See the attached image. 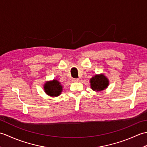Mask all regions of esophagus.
I'll use <instances>...</instances> for the list:
<instances>
[{
    "instance_id": "34e87169",
    "label": "esophagus",
    "mask_w": 147,
    "mask_h": 147,
    "mask_svg": "<svg viewBox=\"0 0 147 147\" xmlns=\"http://www.w3.org/2000/svg\"><path fill=\"white\" fill-rule=\"evenodd\" d=\"M80 80L78 79V78H73V82H78Z\"/></svg>"
}]
</instances>
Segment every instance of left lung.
<instances>
[{"label":"left lung","instance_id":"1","mask_svg":"<svg viewBox=\"0 0 147 147\" xmlns=\"http://www.w3.org/2000/svg\"><path fill=\"white\" fill-rule=\"evenodd\" d=\"M90 86L93 91H102L107 88L109 80L103 74H96L90 79Z\"/></svg>","mask_w":147,"mask_h":147}]
</instances>
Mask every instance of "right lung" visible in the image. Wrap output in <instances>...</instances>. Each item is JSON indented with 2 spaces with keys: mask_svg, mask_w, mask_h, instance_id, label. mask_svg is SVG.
<instances>
[{
  "mask_svg": "<svg viewBox=\"0 0 147 147\" xmlns=\"http://www.w3.org/2000/svg\"><path fill=\"white\" fill-rule=\"evenodd\" d=\"M44 90L46 94L51 96H57L62 91V86L61 83L57 80H53L51 82H47L44 86Z\"/></svg>",
  "mask_w": 147,
  "mask_h": 147,
  "instance_id": "1",
  "label": "right lung"
}]
</instances>
